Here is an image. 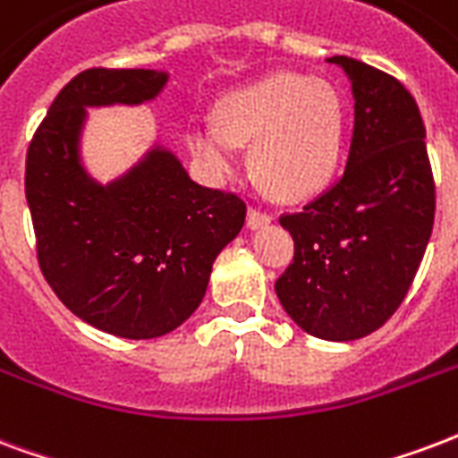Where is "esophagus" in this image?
Masks as SVG:
<instances>
[{
	"instance_id": "1",
	"label": "esophagus",
	"mask_w": 458,
	"mask_h": 458,
	"mask_svg": "<svg viewBox=\"0 0 458 458\" xmlns=\"http://www.w3.org/2000/svg\"><path fill=\"white\" fill-rule=\"evenodd\" d=\"M249 226L250 229H258V226H266L267 222H270V215H267L266 209H260V208H250L249 209Z\"/></svg>"
}]
</instances>
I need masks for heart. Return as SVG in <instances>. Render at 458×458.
<instances>
[{
	"instance_id": "obj_1",
	"label": "heart",
	"mask_w": 458,
	"mask_h": 458,
	"mask_svg": "<svg viewBox=\"0 0 458 458\" xmlns=\"http://www.w3.org/2000/svg\"><path fill=\"white\" fill-rule=\"evenodd\" d=\"M345 140V103L328 79L275 74L216 106V125L191 132L192 151L216 171L233 168V144L250 147L258 183L299 200L328 183Z\"/></svg>"
}]
</instances>
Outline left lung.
<instances>
[{"label":"left lung","instance_id":"8db88e82","mask_svg":"<svg viewBox=\"0 0 458 458\" xmlns=\"http://www.w3.org/2000/svg\"><path fill=\"white\" fill-rule=\"evenodd\" d=\"M328 62L352 81L350 154L328 191L280 216L294 258L275 292L309 335L357 340L381 328L411 290L435 222V178L411 91L345 55Z\"/></svg>","mask_w":458,"mask_h":458}]
</instances>
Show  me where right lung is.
Returning a JSON list of instances; mask_svg holds the SVG:
<instances>
[{
    "mask_svg": "<svg viewBox=\"0 0 458 458\" xmlns=\"http://www.w3.org/2000/svg\"><path fill=\"white\" fill-rule=\"evenodd\" d=\"M166 72H79L38 125L26 200L38 266L64 307L120 338H159L200 307L212 263L242 232L246 202L195 183L171 151L151 149L108 185L79 161L86 106L151 101Z\"/></svg>",
    "mask_w": 458,
    "mask_h": 458,
    "instance_id": "add662e5",
    "label": "right lung"
}]
</instances>
